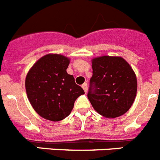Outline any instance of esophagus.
Wrapping results in <instances>:
<instances>
[{
    "mask_svg": "<svg viewBox=\"0 0 160 160\" xmlns=\"http://www.w3.org/2000/svg\"><path fill=\"white\" fill-rule=\"evenodd\" d=\"M82 87L83 90H84V91H85L86 93H87V83H83L82 85Z\"/></svg>",
    "mask_w": 160,
    "mask_h": 160,
    "instance_id": "34e87169",
    "label": "esophagus"
}]
</instances>
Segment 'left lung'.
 <instances>
[{
	"label": "left lung",
	"instance_id": "1",
	"mask_svg": "<svg viewBox=\"0 0 160 160\" xmlns=\"http://www.w3.org/2000/svg\"><path fill=\"white\" fill-rule=\"evenodd\" d=\"M87 97L97 112L106 118L125 114L134 102L138 82L134 71L121 57L103 56L92 60Z\"/></svg>",
	"mask_w": 160,
	"mask_h": 160
}]
</instances>
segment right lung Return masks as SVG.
Wrapping results in <instances>:
<instances>
[{
  "label": "right lung",
  "mask_w": 160,
  "mask_h": 160,
  "mask_svg": "<svg viewBox=\"0 0 160 160\" xmlns=\"http://www.w3.org/2000/svg\"><path fill=\"white\" fill-rule=\"evenodd\" d=\"M69 59L60 54H47L38 60L26 77L25 87L31 106L40 117L59 121L70 114L75 100L85 94L67 73Z\"/></svg>",
  "instance_id": "add662e5"
}]
</instances>
